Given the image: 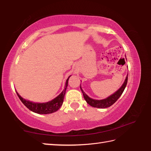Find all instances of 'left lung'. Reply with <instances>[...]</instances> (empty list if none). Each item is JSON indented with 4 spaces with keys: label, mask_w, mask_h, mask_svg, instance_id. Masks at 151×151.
I'll return each mask as SVG.
<instances>
[{
    "label": "left lung",
    "mask_w": 151,
    "mask_h": 151,
    "mask_svg": "<svg viewBox=\"0 0 151 151\" xmlns=\"http://www.w3.org/2000/svg\"><path fill=\"white\" fill-rule=\"evenodd\" d=\"M128 76V75H127V78H126L125 81L124 82V83H123V85H122V87L120 88L119 90L116 92V93L113 94L112 95H111L110 96L107 98L106 99H104L101 100H96L92 99V98H89L87 95L84 93L81 87H80V88H81L82 93L83 94L85 100L91 106L94 107H97V108H106V107H110L111 106H112L113 104L119 99V97L121 96V94H122L123 91H124L126 86L127 85Z\"/></svg>",
    "instance_id": "8db88e82"
}]
</instances>
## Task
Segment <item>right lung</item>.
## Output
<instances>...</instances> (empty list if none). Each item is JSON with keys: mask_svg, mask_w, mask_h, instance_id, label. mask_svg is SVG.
Masks as SVG:
<instances>
[{"mask_svg": "<svg viewBox=\"0 0 151 151\" xmlns=\"http://www.w3.org/2000/svg\"><path fill=\"white\" fill-rule=\"evenodd\" d=\"M67 79L65 84V87H64V90L57 97H56L50 101L46 103H33L31 101H29L28 100H26L23 99V98L19 96V94L17 93L18 97L20 99V100L22 101V103L27 108L30 109L32 111L38 113V114H50V113H54L60 108L62 106L64 95L66 93V90L68 86V79L70 77Z\"/></svg>", "mask_w": 151, "mask_h": 151, "instance_id": "obj_1", "label": "right lung"}]
</instances>
